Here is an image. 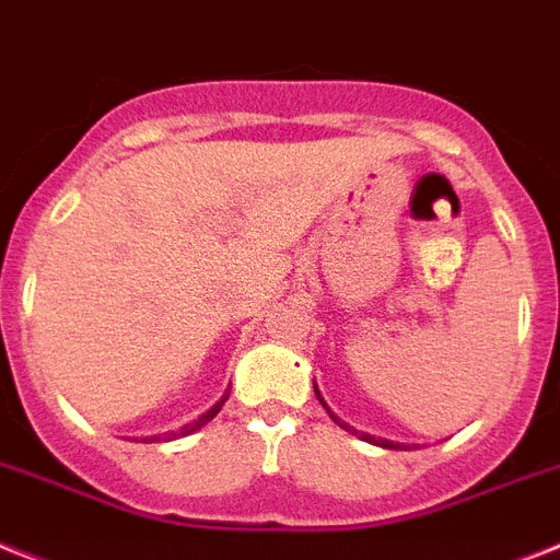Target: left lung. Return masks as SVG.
<instances>
[{"instance_id":"8db88e82","label":"left lung","mask_w":560,"mask_h":560,"mask_svg":"<svg viewBox=\"0 0 560 560\" xmlns=\"http://www.w3.org/2000/svg\"><path fill=\"white\" fill-rule=\"evenodd\" d=\"M314 395H317V400H320V404L326 406V400H323L320 392H317V383H314ZM326 409H329V406H326ZM329 415H331V412H329ZM331 418H335V415H331ZM335 420H337V418H335ZM337 423H340V420H337ZM340 427H343V423H340ZM360 438H363V441H369V443H377V446H386V450H395V443H392V441H374L372 435H360Z\"/></svg>"}]
</instances>
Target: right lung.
Here are the masks:
<instances>
[{"label":"right lung","mask_w":560,"mask_h":560,"mask_svg":"<svg viewBox=\"0 0 560 560\" xmlns=\"http://www.w3.org/2000/svg\"><path fill=\"white\" fill-rule=\"evenodd\" d=\"M225 400H229V395H223V397H220V400H217V404L211 406V409H208L206 415H200V418H197V420H191V423H186V427L179 429V432H171V435H165V438L154 435V438H151V441H171V438H186V435H191V432H197V429H200V427H206L208 420L214 418V415L220 412V409H223V404H225Z\"/></svg>","instance_id":"obj_1"}]
</instances>
